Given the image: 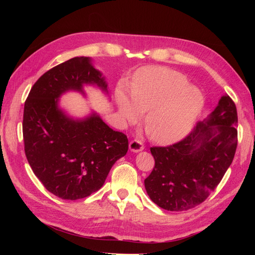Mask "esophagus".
I'll return each instance as SVG.
<instances>
[{"label": "esophagus", "mask_w": 255, "mask_h": 255, "mask_svg": "<svg viewBox=\"0 0 255 255\" xmlns=\"http://www.w3.org/2000/svg\"><path fill=\"white\" fill-rule=\"evenodd\" d=\"M128 146H129V150L134 152V153H138V152H140L144 149L142 142L140 140H137V139H134V140L130 141Z\"/></svg>", "instance_id": "34e87169"}]
</instances>
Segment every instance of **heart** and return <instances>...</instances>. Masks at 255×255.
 <instances>
[{"mask_svg":"<svg viewBox=\"0 0 255 255\" xmlns=\"http://www.w3.org/2000/svg\"><path fill=\"white\" fill-rule=\"evenodd\" d=\"M121 117L134 121L146 112L144 125L154 141L171 143L195 126L205 103L203 92L189 85L180 72L167 68L143 70L130 88V98L122 88L116 94Z\"/></svg>","mask_w":255,"mask_h":255,"instance_id":"1","label":"heart"}]
</instances>
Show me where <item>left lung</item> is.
Here are the masks:
<instances>
[{
  "label": "left lung",
  "mask_w": 255,
  "mask_h": 255,
  "mask_svg": "<svg viewBox=\"0 0 255 255\" xmlns=\"http://www.w3.org/2000/svg\"><path fill=\"white\" fill-rule=\"evenodd\" d=\"M236 127V106L225 95L185 139L151 148L155 166L144 180V187L152 201L170 212L202 203L232 164L237 146Z\"/></svg>",
  "instance_id": "8db88e82"
}]
</instances>
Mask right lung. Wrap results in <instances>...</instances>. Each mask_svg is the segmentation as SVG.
Instances as JSON below:
<instances>
[{"instance_id": "obj_1", "label": "right lung", "mask_w": 255, "mask_h": 255, "mask_svg": "<svg viewBox=\"0 0 255 255\" xmlns=\"http://www.w3.org/2000/svg\"><path fill=\"white\" fill-rule=\"evenodd\" d=\"M95 86L110 97L105 76L90 57H74L52 68L38 80L24 104L23 139L35 175L53 195L78 200L99 190L113 165L127 154L128 141L91 111L82 118L60 107L67 92L86 97Z\"/></svg>"}]
</instances>
